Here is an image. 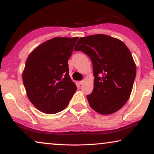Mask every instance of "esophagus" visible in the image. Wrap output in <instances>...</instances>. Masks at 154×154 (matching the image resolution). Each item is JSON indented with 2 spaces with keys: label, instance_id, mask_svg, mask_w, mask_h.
<instances>
[{
  "label": "esophagus",
  "instance_id": "esophagus-1",
  "mask_svg": "<svg viewBox=\"0 0 154 154\" xmlns=\"http://www.w3.org/2000/svg\"><path fill=\"white\" fill-rule=\"evenodd\" d=\"M79 85H83V84L84 83H85V81H84V80H82V81H79Z\"/></svg>",
  "mask_w": 154,
  "mask_h": 154
}]
</instances>
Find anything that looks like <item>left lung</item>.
<instances>
[{
    "label": "left lung",
    "mask_w": 154,
    "mask_h": 154,
    "mask_svg": "<svg viewBox=\"0 0 154 154\" xmlns=\"http://www.w3.org/2000/svg\"><path fill=\"white\" fill-rule=\"evenodd\" d=\"M91 58L94 89L87 95L92 109L102 115L120 110L130 98L136 77V65L122 41L105 34L82 37L75 46Z\"/></svg>",
    "instance_id": "8db88e82"
}]
</instances>
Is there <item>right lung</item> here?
Returning <instances> with one entry per match:
<instances>
[{
  "mask_svg": "<svg viewBox=\"0 0 154 154\" xmlns=\"http://www.w3.org/2000/svg\"><path fill=\"white\" fill-rule=\"evenodd\" d=\"M78 37H55L29 55L22 73L29 101L44 113L62 111L77 90L69 75L68 59Z\"/></svg>",
  "mask_w": 154,
  "mask_h": 154,
  "instance_id": "right-lung-1",
  "label": "right lung"
}]
</instances>
